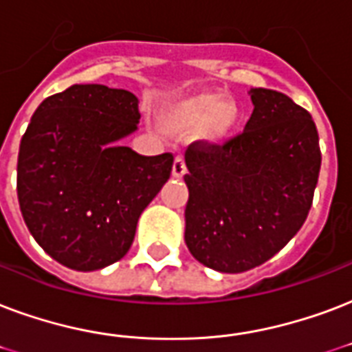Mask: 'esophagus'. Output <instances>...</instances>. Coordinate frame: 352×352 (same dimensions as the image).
I'll list each match as a JSON object with an SVG mask.
<instances>
[{
	"mask_svg": "<svg viewBox=\"0 0 352 352\" xmlns=\"http://www.w3.org/2000/svg\"><path fill=\"white\" fill-rule=\"evenodd\" d=\"M184 173H186V164H184V160H182V157H175V160H173V168H171V175L175 177V179H181Z\"/></svg>",
	"mask_w": 352,
	"mask_h": 352,
	"instance_id": "34e87169",
	"label": "esophagus"
}]
</instances>
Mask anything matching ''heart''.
<instances>
[{"instance_id":"heart-1","label":"heart","mask_w":352,"mask_h":352,"mask_svg":"<svg viewBox=\"0 0 352 352\" xmlns=\"http://www.w3.org/2000/svg\"><path fill=\"white\" fill-rule=\"evenodd\" d=\"M166 120L171 127L203 129L206 140L223 142L238 127L240 112L221 94H199L170 109Z\"/></svg>"}]
</instances>
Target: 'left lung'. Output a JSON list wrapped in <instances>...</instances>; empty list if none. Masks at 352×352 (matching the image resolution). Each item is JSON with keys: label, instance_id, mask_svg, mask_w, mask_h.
I'll return each instance as SVG.
<instances>
[{"label": "left lung", "instance_id": "left-lung-1", "mask_svg": "<svg viewBox=\"0 0 352 352\" xmlns=\"http://www.w3.org/2000/svg\"><path fill=\"white\" fill-rule=\"evenodd\" d=\"M243 133L188 147L184 241L195 260L221 273L264 264L305 223L321 168L312 116L286 94L251 88Z\"/></svg>", "mask_w": 352, "mask_h": 352}]
</instances>
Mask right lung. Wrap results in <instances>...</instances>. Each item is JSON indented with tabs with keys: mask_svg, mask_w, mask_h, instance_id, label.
<instances>
[{
	"mask_svg": "<svg viewBox=\"0 0 352 352\" xmlns=\"http://www.w3.org/2000/svg\"><path fill=\"white\" fill-rule=\"evenodd\" d=\"M138 98L74 85L44 99L18 153V201L40 248L75 272L123 258L138 218L170 179L173 155L144 157L118 142L138 129Z\"/></svg>",
	"mask_w": 352,
	"mask_h": 352,
	"instance_id": "obj_1",
	"label": "right lung"
}]
</instances>
